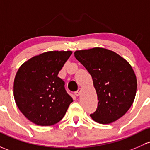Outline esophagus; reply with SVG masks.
<instances>
[{
  "label": "esophagus",
  "instance_id": "obj_1",
  "mask_svg": "<svg viewBox=\"0 0 150 150\" xmlns=\"http://www.w3.org/2000/svg\"><path fill=\"white\" fill-rule=\"evenodd\" d=\"M81 91H82V89H81V88H79V89H78V91H76V92H75V96H79L80 95V93H81Z\"/></svg>",
  "mask_w": 150,
  "mask_h": 150
}]
</instances>
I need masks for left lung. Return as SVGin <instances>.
I'll use <instances>...</instances> for the list:
<instances>
[{"instance_id": "obj_1", "label": "left lung", "mask_w": 150, "mask_h": 150, "mask_svg": "<svg viewBox=\"0 0 150 150\" xmlns=\"http://www.w3.org/2000/svg\"><path fill=\"white\" fill-rule=\"evenodd\" d=\"M75 58L93 78L98 107L91 117L102 124L122 117L134 100L137 82L132 66L111 50L95 47L75 51Z\"/></svg>"}]
</instances>
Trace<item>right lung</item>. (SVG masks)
<instances>
[{"label":"right lung","instance_id":"obj_1","mask_svg":"<svg viewBox=\"0 0 150 150\" xmlns=\"http://www.w3.org/2000/svg\"><path fill=\"white\" fill-rule=\"evenodd\" d=\"M71 51H50L21 64L13 83L16 103L26 119L39 126H52L64 117L73 101L57 76Z\"/></svg>","mask_w":150,"mask_h":150}]
</instances>
